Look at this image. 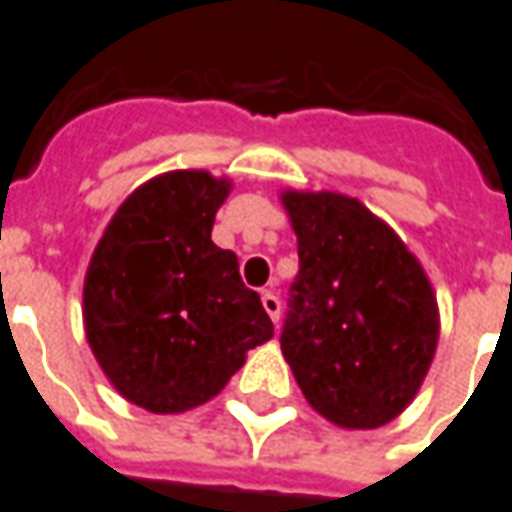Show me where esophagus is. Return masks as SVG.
<instances>
[{
    "mask_svg": "<svg viewBox=\"0 0 512 512\" xmlns=\"http://www.w3.org/2000/svg\"><path fill=\"white\" fill-rule=\"evenodd\" d=\"M262 306H264V311L270 314V320L278 325V320H281V300H278V295H275V292H270V289H267V292H262Z\"/></svg>",
    "mask_w": 512,
    "mask_h": 512,
    "instance_id": "1",
    "label": "esophagus"
}]
</instances>
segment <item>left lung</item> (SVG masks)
<instances>
[{
	"label": "left lung",
	"instance_id": "left-lung-1",
	"mask_svg": "<svg viewBox=\"0 0 512 512\" xmlns=\"http://www.w3.org/2000/svg\"><path fill=\"white\" fill-rule=\"evenodd\" d=\"M297 234L281 350L308 405L372 430L416 397L438 344L433 286L394 231L339 192L281 195Z\"/></svg>",
	"mask_w": 512,
	"mask_h": 512
}]
</instances>
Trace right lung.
Listing matches in <instances>:
<instances>
[{
  "label": "right lung",
  "instance_id": "right-lung-1",
  "mask_svg": "<svg viewBox=\"0 0 512 512\" xmlns=\"http://www.w3.org/2000/svg\"><path fill=\"white\" fill-rule=\"evenodd\" d=\"M231 181L170 170L126 198L85 275V333L115 389L151 413L223 391L245 353L273 336L231 250L212 242Z\"/></svg>",
  "mask_w": 512,
  "mask_h": 512
}]
</instances>
